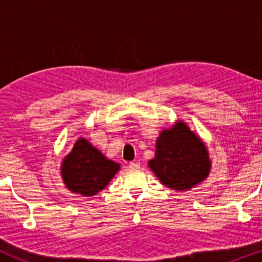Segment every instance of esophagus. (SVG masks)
I'll return each mask as SVG.
<instances>
[{"label": "esophagus", "instance_id": "esophagus-1", "mask_svg": "<svg viewBox=\"0 0 262 262\" xmlns=\"http://www.w3.org/2000/svg\"><path fill=\"white\" fill-rule=\"evenodd\" d=\"M139 167H140V164L138 161L129 162V169H130V170H138Z\"/></svg>", "mask_w": 262, "mask_h": 262}]
</instances>
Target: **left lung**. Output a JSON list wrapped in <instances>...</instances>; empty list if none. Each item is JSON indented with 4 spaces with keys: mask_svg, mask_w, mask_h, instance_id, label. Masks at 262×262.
I'll return each mask as SVG.
<instances>
[{
    "mask_svg": "<svg viewBox=\"0 0 262 262\" xmlns=\"http://www.w3.org/2000/svg\"><path fill=\"white\" fill-rule=\"evenodd\" d=\"M148 165L162 185L181 192L204 181L212 167L204 141L180 119L161 130Z\"/></svg>",
    "mask_w": 262,
    "mask_h": 262,
    "instance_id": "1",
    "label": "left lung"
}]
</instances>
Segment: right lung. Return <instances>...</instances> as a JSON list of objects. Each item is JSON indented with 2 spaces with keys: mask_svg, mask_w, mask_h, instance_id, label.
<instances>
[{
  "mask_svg": "<svg viewBox=\"0 0 262 262\" xmlns=\"http://www.w3.org/2000/svg\"><path fill=\"white\" fill-rule=\"evenodd\" d=\"M121 169L85 138L80 137L61 162V177L66 188L83 197L96 196Z\"/></svg>",
  "mask_w": 262,
  "mask_h": 262,
  "instance_id": "right-lung-1",
  "label": "right lung"
}]
</instances>
